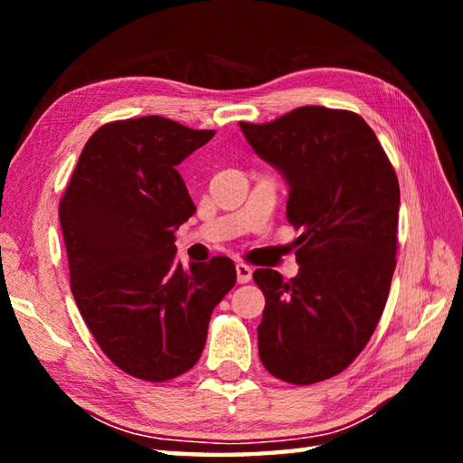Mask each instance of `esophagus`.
<instances>
[{
  "mask_svg": "<svg viewBox=\"0 0 463 463\" xmlns=\"http://www.w3.org/2000/svg\"><path fill=\"white\" fill-rule=\"evenodd\" d=\"M250 279H252V269L249 267V264L239 262L237 264V280L241 284H247V282H250Z\"/></svg>",
  "mask_w": 463,
  "mask_h": 463,
  "instance_id": "obj_1",
  "label": "esophagus"
}]
</instances>
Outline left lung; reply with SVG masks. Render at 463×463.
<instances>
[{"instance_id": "obj_1", "label": "left lung", "mask_w": 463, "mask_h": 463, "mask_svg": "<svg viewBox=\"0 0 463 463\" xmlns=\"http://www.w3.org/2000/svg\"><path fill=\"white\" fill-rule=\"evenodd\" d=\"M260 159L288 183L287 216L302 229L298 277L259 269V354L272 376L308 386L346 370L386 307L396 269L400 184L360 115L307 105L270 123L241 121Z\"/></svg>"}]
</instances>
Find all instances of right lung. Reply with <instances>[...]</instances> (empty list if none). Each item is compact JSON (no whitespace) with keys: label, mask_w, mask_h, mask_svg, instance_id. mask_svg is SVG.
<instances>
[{"label":"right lung","mask_w":463,"mask_h":463,"mask_svg":"<svg viewBox=\"0 0 463 463\" xmlns=\"http://www.w3.org/2000/svg\"><path fill=\"white\" fill-rule=\"evenodd\" d=\"M213 135L159 115L107 123L59 203L77 308L105 356L139 380L191 370L237 282L231 259L183 269L175 257V231L196 211L176 165Z\"/></svg>","instance_id":"obj_1"}]
</instances>
